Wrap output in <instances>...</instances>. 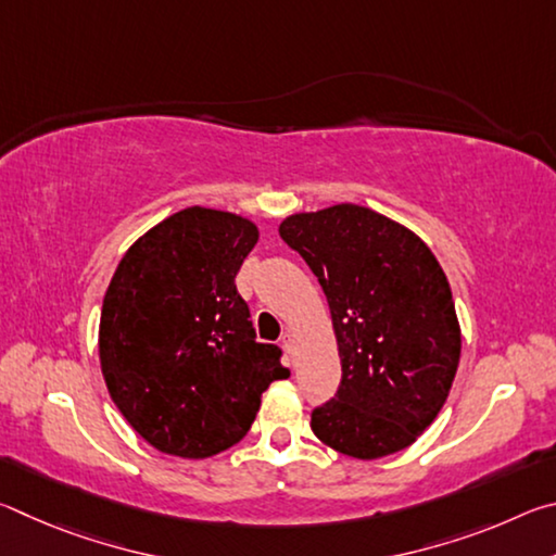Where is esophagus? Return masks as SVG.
<instances>
[{
  "label": "esophagus",
  "mask_w": 556,
  "mask_h": 556,
  "mask_svg": "<svg viewBox=\"0 0 556 556\" xmlns=\"http://www.w3.org/2000/svg\"><path fill=\"white\" fill-rule=\"evenodd\" d=\"M281 348H285V351L289 353V357H294V351H296V338H294V333H285L281 336Z\"/></svg>",
  "instance_id": "esophagus-1"
}]
</instances>
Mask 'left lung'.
<instances>
[{
    "mask_svg": "<svg viewBox=\"0 0 556 556\" xmlns=\"http://www.w3.org/2000/svg\"><path fill=\"white\" fill-rule=\"evenodd\" d=\"M279 235L321 285L341 355V384L312 412L314 434L363 460L407 448L444 407L460 357L454 296L434 252L355 203L289 215Z\"/></svg>",
    "mask_w": 556,
    "mask_h": 556,
    "instance_id": "obj_1",
    "label": "left lung"
}]
</instances>
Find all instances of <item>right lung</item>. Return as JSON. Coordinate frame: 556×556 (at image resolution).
<instances>
[{"label": "right lung", "instance_id": "add662e5", "mask_svg": "<svg viewBox=\"0 0 556 556\" xmlns=\"http://www.w3.org/2000/svg\"><path fill=\"white\" fill-rule=\"evenodd\" d=\"M257 225L184 208L119 260L100 314V368L112 402L162 454L208 458L248 434L260 397L289 378L277 345L257 343L235 287Z\"/></svg>", "mask_w": 556, "mask_h": 556}]
</instances>
